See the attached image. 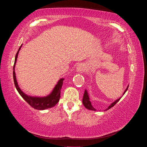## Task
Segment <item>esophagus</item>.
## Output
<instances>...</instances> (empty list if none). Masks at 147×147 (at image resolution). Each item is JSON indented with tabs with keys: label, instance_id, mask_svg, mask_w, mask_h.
Masks as SVG:
<instances>
[{
	"label": "esophagus",
	"instance_id": "obj_1",
	"mask_svg": "<svg viewBox=\"0 0 147 147\" xmlns=\"http://www.w3.org/2000/svg\"><path fill=\"white\" fill-rule=\"evenodd\" d=\"M85 70H86L85 67H84V65H83V64L79 65L77 67V71L79 73H82V72H84Z\"/></svg>",
	"mask_w": 147,
	"mask_h": 147
}]
</instances>
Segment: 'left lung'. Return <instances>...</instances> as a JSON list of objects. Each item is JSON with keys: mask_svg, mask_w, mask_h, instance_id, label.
Returning a JSON list of instances; mask_svg holds the SVG:
<instances>
[{"mask_svg": "<svg viewBox=\"0 0 147 147\" xmlns=\"http://www.w3.org/2000/svg\"><path fill=\"white\" fill-rule=\"evenodd\" d=\"M128 87H129V85H128V86H127V87L126 88V90L124 91L123 95H124V94H125V92H126V91L127 90ZM121 97H122V96H121V97H120L118 99L116 100H115V102H113V103L111 104L108 107V108H107V109H106L105 110V111H106V110H108L109 109H111L112 107H113L115 104H116L117 103V102L120 100V99H121ZM83 104L84 106L85 107H86L87 109H88V110H94V111H96L95 108L93 107L92 105H91V102H90V97H89L88 93V92H87V91H86V90H85V91H84V94H83Z\"/></svg>", "mask_w": 147, "mask_h": 147, "instance_id": "8db88e82", "label": "left lung"}]
</instances>
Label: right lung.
<instances>
[{"label": "right lung", "instance_id": "obj_1", "mask_svg": "<svg viewBox=\"0 0 147 147\" xmlns=\"http://www.w3.org/2000/svg\"><path fill=\"white\" fill-rule=\"evenodd\" d=\"M22 46V45H21ZM21 46L20 47L18 51L15 59V64L14 66H13V80H14L15 85L17 91H18L19 94L21 96V97L28 102V103L32 107L34 108L35 109L43 110H45L47 109H50L51 107H53L56 104L59 102L60 96H61V89L62 88L63 84L64 78H61L57 82V84L55 86V87L53 89L52 92L50 94L47 96L45 97H32L30 96L27 94H26L23 91H21L20 88L19 87L18 84L16 75L15 72V64L16 63L18 55L20 50Z\"/></svg>", "mask_w": 147, "mask_h": 147}]
</instances>
